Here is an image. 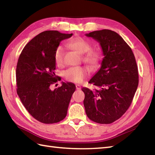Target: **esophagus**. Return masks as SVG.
I'll return each instance as SVG.
<instances>
[{
  "label": "esophagus",
  "mask_w": 155,
  "mask_h": 155,
  "mask_svg": "<svg viewBox=\"0 0 155 155\" xmlns=\"http://www.w3.org/2000/svg\"><path fill=\"white\" fill-rule=\"evenodd\" d=\"M76 88H77V90H81V85L80 84H77V85H76Z\"/></svg>",
  "instance_id": "34e87169"
}]
</instances>
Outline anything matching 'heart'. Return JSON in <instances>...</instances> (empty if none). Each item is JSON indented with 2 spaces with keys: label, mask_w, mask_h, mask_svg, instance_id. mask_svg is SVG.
Listing matches in <instances>:
<instances>
[{
  "label": "heart",
  "mask_w": 155,
  "mask_h": 155,
  "mask_svg": "<svg viewBox=\"0 0 155 155\" xmlns=\"http://www.w3.org/2000/svg\"><path fill=\"white\" fill-rule=\"evenodd\" d=\"M68 47L78 53L83 55V60L93 67L97 66L101 61V53L100 51L91 49L92 45L88 41L81 37L71 39L67 43ZM64 51L63 47L58 46L54 52V60L58 66L64 64ZM88 69L83 67H72L65 71L63 73L64 78L68 81L75 83H81L88 75Z\"/></svg>",
  "instance_id": "obj_1"
}]
</instances>
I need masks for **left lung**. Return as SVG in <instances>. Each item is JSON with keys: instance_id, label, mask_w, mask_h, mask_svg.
Returning <instances> with one entry per match:
<instances>
[{"instance_id": "8db88e82", "label": "left lung", "mask_w": 155, "mask_h": 155, "mask_svg": "<svg viewBox=\"0 0 155 155\" xmlns=\"http://www.w3.org/2000/svg\"><path fill=\"white\" fill-rule=\"evenodd\" d=\"M99 42L104 57L101 67L88 83L99 87L83 88L85 112L88 118L110 124L130 106L139 84V72L132 49L116 32L103 29L86 35Z\"/></svg>"}]
</instances>
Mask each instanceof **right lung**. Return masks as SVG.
<instances>
[{
	"instance_id": "1",
	"label": "right lung",
	"mask_w": 155,
	"mask_h": 155,
	"mask_svg": "<svg viewBox=\"0 0 155 155\" xmlns=\"http://www.w3.org/2000/svg\"><path fill=\"white\" fill-rule=\"evenodd\" d=\"M57 31L41 32L29 41L18 58L16 70V93L32 117L45 124L58 123L67 116L69 103L76 86L62 83L54 74V52L61 41L72 37Z\"/></svg>"
}]
</instances>
